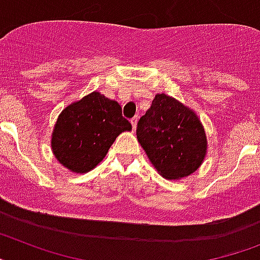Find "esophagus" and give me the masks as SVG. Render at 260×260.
<instances>
[{"mask_svg":"<svg viewBox=\"0 0 260 260\" xmlns=\"http://www.w3.org/2000/svg\"><path fill=\"white\" fill-rule=\"evenodd\" d=\"M137 123H138V117L135 115L134 118H132V126H133V130H135L137 128Z\"/></svg>","mask_w":260,"mask_h":260,"instance_id":"esophagus-1","label":"esophagus"}]
</instances>
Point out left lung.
<instances>
[{
  "mask_svg": "<svg viewBox=\"0 0 260 260\" xmlns=\"http://www.w3.org/2000/svg\"><path fill=\"white\" fill-rule=\"evenodd\" d=\"M137 138L150 162L166 179H181L198 170L207 150L198 115L164 93L156 94L138 121Z\"/></svg>",
  "mask_w": 260,
  "mask_h": 260,
  "instance_id": "obj_1",
  "label": "left lung"
}]
</instances>
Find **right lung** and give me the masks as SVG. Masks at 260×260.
I'll return each instance as SVG.
<instances>
[{
	"instance_id": "obj_1",
	"label": "right lung",
	"mask_w": 260,
	"mask_h": 260,
	"mask_svg": "<svg viewBox=\"0 0 260 260\" xmlns=\"http://www.w3.org/2000/svg\"><path fill=\"white\" fill-rule=\"evenodd\" d=\"M130 130L121 105L93 91L62 110L51 134V149L62 166L87 173L106 156L118 135Z\"/></svg>"
}]
</instances>
